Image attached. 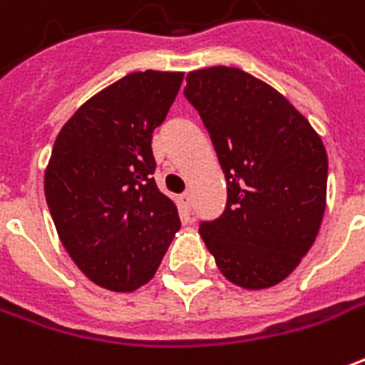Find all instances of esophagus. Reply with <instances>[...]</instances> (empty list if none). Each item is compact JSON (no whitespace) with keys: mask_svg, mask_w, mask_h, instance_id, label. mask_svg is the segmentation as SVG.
Masks as SVG:
<instances>
[{"mask_svg":"<svg viewBox=\"0 0 365 365\" xmlns=\"http://www.w3.org/2000/svg\"><path fill=\"white\" fill-rule=\"evenodd\" d=\"M180 201H182L183 207L190 211L191 209V193H182V195H180Z\"/></svg>","mask_w":365,"mask_h":365,"instance_id":"34e87169","label":"esophagus"}]
</instances>
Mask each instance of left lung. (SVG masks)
Masks as SVG:
<instances>
[{
    "mask_svg": "<svg viewBox=\"0 0 365 365\" xmlns=\"http://www.w3.org/2000/svg\"><path fill=\"white\" fill-rule=\"evenodd\" d=\"M227 180V203L200 233L219 271L259 290L284 280L314 243L326 209L328 156L310 122L272 86L235 67L187 75Z\"/></svg>",
    "mask_w": 365,
    "mask_h": 365,
    "instance_id": "8db88e82",
    "label": "left lung"
}]
</instances>
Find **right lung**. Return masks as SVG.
<instances>
[{"instance_id": "right-lung-1", "label": "right lung", "mask_w": 365, "mask_h": 365, "mask_svg": "<svg viewBox=\"0 0 365 365\" xmlns=\"http://www.w3.org/2000/svg\"><path fill=\"white\" fill-rule=\"evenodd\" d=\"M183 73H132L94 94L61 128L45 197L61 243L94 284L132 292L154 277L182 225L158 190L152 134Z\"/></svg>"}]
</instances>
